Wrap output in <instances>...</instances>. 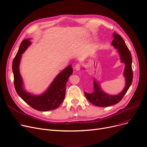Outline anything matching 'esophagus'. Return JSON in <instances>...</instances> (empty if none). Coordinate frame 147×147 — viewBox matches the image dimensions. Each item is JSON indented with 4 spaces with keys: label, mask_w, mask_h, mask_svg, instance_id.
<instances>
[{
    "label": "esophagus",
    "mask_w": 147,
    "mask_h": 147,
    "mask_svg": "<svg viewBox=\"0 0 147 147\" xmlns=\"http://www.w3.org/2000/svg\"><path fill=\"white\" fill-rule=\"evenodd\" d=\"M75 69L77 71H79L80 69V65L79 64H76L75 66Z\"/></svg>",
    "instance_id": "1"
}]
</instances>
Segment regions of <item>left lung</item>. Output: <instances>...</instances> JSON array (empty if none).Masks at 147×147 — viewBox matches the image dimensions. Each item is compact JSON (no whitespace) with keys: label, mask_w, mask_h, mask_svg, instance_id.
<instances>
[{"label":"left lung","mask_w":147,"mask_h":147,"mask_svg":"<svg viewBox=\"0 0 147 147\" xmlns=\"http://www.w3.org/2000/svg\"><path fill=\"white\" fill-rule=\"evenodd\" d=\"M113 36L114 39L112 41L111 45L115 49H117L121 63L125 64L123 75L125 78L126 85L125 88L118 95H110L102 90L98 82L94 79V92L90 94L87 93L86 92H84V93L90 102L98 107H109L119 102L130 88L133 80V71L132 68V58L130 52L124 40L119 34L114 33Z\"/></svg>","instance_id":"obj_1"}]
</instances>
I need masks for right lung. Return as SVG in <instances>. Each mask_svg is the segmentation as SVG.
I'll list each match as a JSON object with an SVG mask.
<instances>
[{
    "instance_id": "obj_1",
    "label": "right lung",
    "mask_w": 147,
    "mask_h": 147,
    "mask_svg": "<svg viewBox=\"0 0 147 147\" xmlns=\"http://www.w3.org/2000/svg\"><path fill=\"white\" fill-rule=\"evenodd\" d=\"M32 44L30 38L22 40L12 63L14 86L18 95L33 109L40 111L53 110L60 105L64 101L65 95V85L69 77L73 73L71 65H68L52 82L49 87L40 95H34L27 92L23 84L22 79L20 73V63L21 55Z\"/></svg>"
}]
</instances>
